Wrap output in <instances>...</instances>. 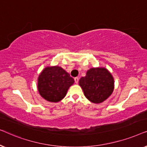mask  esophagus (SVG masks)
<instances>
[{
    "label": "esophagus",
    "instance_id": "esophagus-1",
    "mask_svg": "<svg viewBox=\"0 0 147 147\" xmlns=\"http://www.w3.org/2000/svg\"><path fill=\"white\" fill-rule=\"evenodd\" d=\"M74 80H75V82L76 84H78V82H79V78L76 77L74 78Z\"/></svg>",
    "mask_w": 147,
    "mask_h": 147
}]
</instances>
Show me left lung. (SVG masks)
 Masks as SVG:
<instances>
[{
	"label": "left lung",
	"instance_id": "left-lung-1",
	"mask_svg": "<svg viewBox=\"0 0 147 147\" xmlns=\"http://www.w3.org/2000/svg\"><path fill=\"white\" fill-rule=\"evenodd\" d=\"M79 84L86 98L95 104L102 103L109 98L114 88V78L104 67L88 70L85 77L80 78Z\"/></svg>",
	"mask_w": 147,
	"mask_h": 147
}]
</instances>
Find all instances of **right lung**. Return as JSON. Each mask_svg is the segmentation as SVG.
Returning a JSON list of instances; mask_svg holds the SVG:
<instances>
[{"mask_svg":"<svg viewBox=\"0 0 147 147\" xmlns=\"http://www.w3.org/2000/svg\"><path fill=\"white\" fill-rule=\"evenodd\" d=\"M74 80L59 66L47 67L38 77L37 88L40 95L48 102H58L65 97Z\"/></svg>","mask_w":147,"mask_h":147,"instance_id":"right-lung-1","label":"right lung"}]
</instances>
